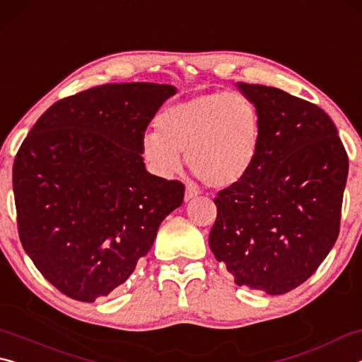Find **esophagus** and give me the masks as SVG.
<instances>
[{"label":"esophagus","instance_id":"1","mask_svg":"<svg viewBox=\"0 0 362 362\" xmlns=\"http://www.w3.org/2000/svg\"><path fill=\"white\" fill-rule=\"evenodd\" d=\"M198 194H199L198 189H194L193 187H187V189H185V201L193 199L194 196H198Z\"/></svg>","mask_w":362,"mask_h":362}]
</instances>
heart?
Segmentation results:
<instances>
[{"label": "heart", "mask_w": 362, "mask_h": 362, "mask_svg": "<svg viewBox=\"0 0 362 362\" xmlns=\"http://www.w3.org/2000/svg\"><path fill=\"white\" fill-rule=\"evenodd\" d=\"M158 131L145 132L142 155L159 177L188 168L212 188L241 182L260 150L259 108L241 93H211L175 103L159 113Z\"/></svg>", "instance_id": "1"}]
</instances>
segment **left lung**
Masks as SVG:
<instances>
[{
  "label": "left lung",
  "instance_id": "1",
  "mask_svg": "<svg viewBox=\"0 0 362 362\" xmlns=\"http://www.w3.org/2000/svg\"><path fill=\"white\" fill-rule=\"evenodd\" d=\"M259 108L260 150L218 192L209 246L238 286L281 296L313 274L339 236L348 156L326 112L278 88L238 83Z\"/></svg>",
  "mask_w": 362,
  "mask_h": 362
}]
</instances>
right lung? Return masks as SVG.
<instances>
[{
    "mask_svg": "<svg viewBox=\"0 0 362 362\" xmlns=\"http://www.w3.org/2000/svg\"><path fill=\"white\" fill-rule=\"evenodd\" d=\"M170 84L115 83L47 108L12 168L21 243L54 287L79 302L131 276L185 187L150 174L142 137Z\"/></svg>",
    "mask_w": 362,
    "mask_h": 362,
    "instance_id": "obj_1",
    "label": "right lung"
}]
</instances>
